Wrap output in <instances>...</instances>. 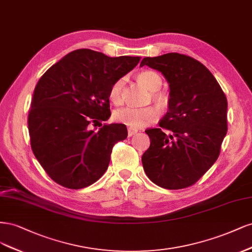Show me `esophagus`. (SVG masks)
Listing matches in <instances>:
<instances>
[{
	"label": "esophagus",
	"instance_id": "esophagus-1",
	"mask_svg": "<svg viewBox=\"0 0 252 252\" xmlns=\"http://www.w3.org/2000/svg\"><path fill=\"white\" fill-rule=\"evenodd\" d=\"M137 132H138V129H136V128H133V127H128V128H127V135H128L129 137L135 135Z\"/></svg>",
	"mask_w": 252,
	"mask_h": 252
}]
</instances>
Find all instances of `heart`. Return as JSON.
Here are the masks:
<instances>
[{
  "label": "heart",
  "instance_id": "b5f03b06",
  "mask_svg": "<svg viewBox=\"0 0 252 252\" xmlns=\"http://www.w3.org/2000/svg\"><path fill=\"white\" fill-rule=\"evenodd\" d=\"M139 82L147 87L150 91L155 92L153 93V97L157 101L164 103L166 98L163 94L156 92L160 90L162 86V79L160 75L155 71H143L138 75ZM123 87H124V79H118L113 84L110 88L109 97L110 99L119 104L123 101ZM114 118L120 124L126 125L129 127L139 128L147 126L159 118V112L154 107L147 108H133V107H126L119 109L114 113Z\"/></svg>",
  "mask_w": 252,
  "mask_h": 252
}]
</instances>
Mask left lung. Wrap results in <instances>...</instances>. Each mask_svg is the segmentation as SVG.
Segmentation results:
<instances>
[{
  "mask_svg": "<svg viewBox=\"0 0 252 252\" xmlns=\"http://www.w3.org/2000/svg\"><path fill=\"white\" fill-rule=\"evenodd\" d=\"M144 64L169 84L167 113L159 127L145 131L151 144L141 158L144 172L160 188L186 189L220 155L227 133L226 96L210 71L190 56L166 53L144 58L140 67Z\"/></svg>",
  "mask_w": 252,
  "mask_h": 252,
  "instance_id": "8db88e82",
  "label": "left lung"
}]
</instances>
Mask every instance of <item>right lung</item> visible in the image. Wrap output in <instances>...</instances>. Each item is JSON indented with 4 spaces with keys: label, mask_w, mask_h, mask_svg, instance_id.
<instances>
[{
    "label": "right lung",
    "mask_w": 252,
    "mask_h": 252,
    "mask_svg": "<svg viewBox=\"0 0 252 252\" xmlns=\"http://www.w3.org/2000/svg\"><path fill=\"white\" fill-rule=\"evenodd\" d=\"M140 60L77 49L39 78L28 114L30 144L54 182L80 189L107 170L113 147L127 137L125 125L99 124L111 116L110 88Z\"/></svg>",
    "instance_id": "obj_1"
}]
</instances>
